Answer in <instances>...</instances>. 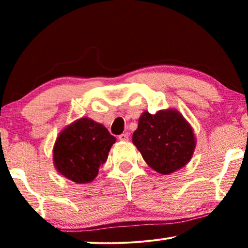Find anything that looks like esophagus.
Here are the masks:
<instances>
[{
  "label": "esophagus",
  "instance_id": "esophagus-1",
  "mask_svg": "<svg viewBox=\"0 0 248 248\" xmlns=\"http://www.w3.org/2000/svg\"><path fill=\"white\" fill-rule=\"evenodd\" d=\"M128 135H130V134H128L127 132H125V133H122L121 135H118V140L126 142V141H128Z\"/></svg>",
  "mask_w": 248,
  "mask_h": 248
}]
</instances>
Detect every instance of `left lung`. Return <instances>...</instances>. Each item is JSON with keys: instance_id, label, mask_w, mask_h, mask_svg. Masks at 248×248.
Returning <instances> with one entry per match:
<instances>
[{"instance_id": "8db88e82", "label": "left lung", "mask_w": 248, "mask_h": 248, "mask_svg": "<svg viewBox=\"0 0 248 248\" xmlns=\"http://www.w3.org/2000/svg\"><path fill=\"white\" fill-rule=\"evenodd\" d=\"M144 161L159 174L169 175L191 160L196 140L193 128L176 109L144 111L132 137Z\"/></svg>"}]
</instances>
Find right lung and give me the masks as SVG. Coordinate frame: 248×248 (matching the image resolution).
I'll return each mask as SVG.
<instances>
[{"label": "right lung", "mask_w": 248, "mask_h": 248, "mask_svg": "<svg viewBox=\"0 0 248 248\" xmlns=\"http://www.w3.org/2000/svg\"><path fill=\"white\" fill-rule=\"evenodd\" d=\"M115 141L103 124L88 117L80 118L57 137L53 149L54 166L61 175L77 184L93 182Z\"/></svg>", "instance_id": "add662e5"}]
</instances>
